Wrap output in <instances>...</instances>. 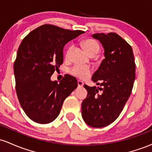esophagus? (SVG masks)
Returning a JSON list of instances; mask_svg holds the SVG:
<instances>
[{
    "label": "esophagus",
    "mask_w": 152,
    "mask_h": 152,
    "mask_svg": "<svg viewBox=\"0 0 152 152\" xmlns=\"http://www.w3.org/2000/svg\"><path fill=\"white\" fill-rule=\"evenodd\" d=\"M83 82L80 81V80H78V86L79 87H81V86H83Z\"/></svg>",
    "instance_id": "obj_1"
}]
</instances>
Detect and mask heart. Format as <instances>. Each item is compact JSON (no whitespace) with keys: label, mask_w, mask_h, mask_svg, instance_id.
I'll return each instance as SVG.
<instances>
[{"label":"heart","mask_w":152,"mask_h":152,"mask_svg":"<svg viewBox=\"0 0 152 152\" xmlns=\"http://www.w3.org/2000/svg\"><path fill=\"white\" fill-rule=\"evenodd\" d=\"M83 46L84 49L86 50L87 53L89 56H95L99 51V45L97 41L93 39H87L83 42ZM71 48H69V50H67L66 56H69L70 53ZM71 74L76 77L84 79L89 76L91 74V69L88 66H83V65H75L73 66L71 69Z\"/></svg>","instance_id":"heart-1"}]
</instances>
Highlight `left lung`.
Instances as JSON below:
<instances>
[{"label": "left lung", "mask_w": 152, "mask_h": 152, "mask_svg": "<svg viewBox=\"0 0 152 152\" xmlns=\"http://www.w3.org/2000/svg\"><path fill=\"white\" fill-rule=\"evenodd\" d=\"M92 37L104 49L105 58L91 78L102 88L83 86L88 94L82 102L81 114L88 126L102 128L118 117L129 98L135 80V61L132 47L118 34H95Z\"/></svg>", "instance_id": "1"}]
</instances>
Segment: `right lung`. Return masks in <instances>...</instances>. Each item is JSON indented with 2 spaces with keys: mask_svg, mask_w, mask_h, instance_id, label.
I'll return each mask as SVG.
<instances>
[{
  "mask_svg": "<svg viewBox=\"0 0 152 152\" xmlns=\"http://www.w3.org/2000/svg\"><path fill=\"white\" fill-rule=\"evenodd\" d=\"M83 33L46 24L20 43L13 66L16 94L26 115L36 123L54 121L64 100L77 87V80L70 75L59 83L50 76L63 64L64 46Z\"/></svg>",
  "mask_w": 152,
  "mask_h": 152,
  "instance_id": "add662e5",
  "label": "right lung"
}]
</instances>
